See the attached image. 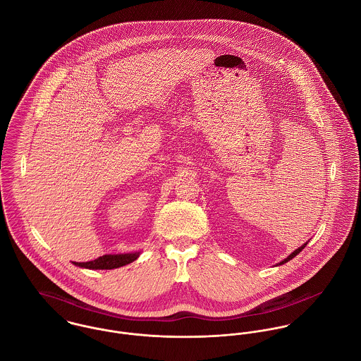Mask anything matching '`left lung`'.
<instances>
[{
  "instance_id": "8db88e82",
  "label": "left lung",
  "mask_w": 361,
  "mask_h": 361,
  "mask_svg": "<svg viewBox=\"0 0 361 361\" xmlns=\"http://www.w3.org/2000/svg\"><path fill=\"white\" fill-rule=\"evenodd\" d=\"M307 243H309V242H306V243H305V245H302V246H300V247H299V249H296V250H295V252H293V253H292V255H289V256H288V257L285 258V259H282V261H281V262H279V264H278V265H282V264H285V262H288V261H290V259H292V258L296 257V256H298V255H299V253H300V252H302V250H303V249H305V247H306V246H307Z\"/></svg>"
}]
</instances>
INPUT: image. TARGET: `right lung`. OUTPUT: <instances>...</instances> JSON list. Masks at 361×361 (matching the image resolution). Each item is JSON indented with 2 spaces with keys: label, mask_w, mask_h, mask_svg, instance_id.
<instances>
[{
  "label": "right lung",
  "mask_w": 361,
  "mask_h": 361,
  "mask_svg": "<svg viewBox=\"0 0 361 361\" xmlns=\"http://www.w3.org/2000/svg\"><path fill=\"white\" fill-rule=\"evenodd\" d=\"M139 256H140V252L125 253V255H105V256L96 258L93 261L73 262V264L80 268H87V269H114V268H119V267L133 262L135 259L139 258Z\"/></svg>",
  "instance_id": "add662e5"
}]
</instances>
